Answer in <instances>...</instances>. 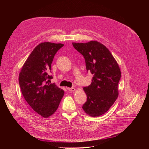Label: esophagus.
Wrapping results in <instances>:
<instances>
[{
	"label": "esophagus",
	"mask_w": 149,
	"mask_h": 149,
	"mask_svg": "<svg viewBox=\"0 0 149 149\" xmlns=\"http://www.w3.org/2000/svg\"><path fill=\"white\" fill-rule=\"evenodd\" d=\"M67 90L69 91H74L75 90V89L73 87L72 88H67Z\"/></svg>",
	"instance_id": "obj_1"
}]
</instances>
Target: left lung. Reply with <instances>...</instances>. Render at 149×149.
Segmentation results:
<instances>
[{"instance_id": "left-lung-1", "label": "left lung", "mask_w": 149, "mask_h": 149, "mask_svg": "<svg viewBox=\"0 0 149 149\" xmlns=\"http://www.w3.org/2000/svg\"><path fill=\"white\" fill-rule=\"evenodd\" d=\"M72 45L84 57L87 71L93 75L90 86L83 88L87 100L82 109L91 117L101 116L110 109L118 97V84L121 78L119 66L109 49L99 42H72Z\"/></svg>"}]
</instances>
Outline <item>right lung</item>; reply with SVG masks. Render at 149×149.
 Here are the masks:
<instances>
[{
  "label": "right lung",
  "mask_w": 149,
  "mask_h": 149,
  "mask_svg": "<svg viewBox=\"0 0 149 149\" xmlns=\"http://www.w3.org/2000/svg\"><path fill=\"white\" fill-rule=\"evenodd\" d=\"M62 44L47 42L37 45L25 61L19 75L21 92L33 111L44 118L57 110L64 95L51 79V63Z\"/></svg>",
  "instance_id": "obj_1"
}]
</instances>
